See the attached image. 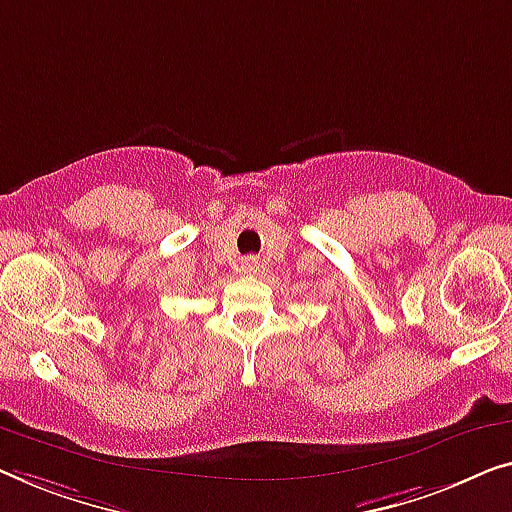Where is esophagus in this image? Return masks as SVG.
I'll list each match as a JSON object with an SVG mask.
<instances>
[{
    "label": "esophagus",
    "instance_id": "esophagus-1",
    "mask_svg": "<svg viewBox=\"0 0 512 512\" xmlns=\"http://www.w3.org/2000/svg\"><path fill=\"white\" fill-rule=\"evenodd\" d=\"M257 269H259V264H257L255 257H250V259H246V262H243V271H246V273H257Z\"/></svg>",
    "mask_w": 512,
    "mask_h": 512
}]
</instances>
